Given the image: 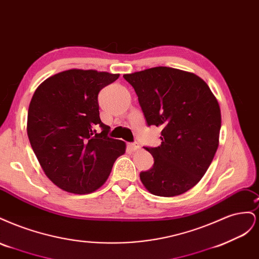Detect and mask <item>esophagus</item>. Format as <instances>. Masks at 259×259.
I'll return each mask as SVG.
<instances>
[{"mask_svg": "<svg viewBox=\"0 0 259 259\" xmlns=\"http://www.w3.org/2000/svg\"><path fill=\"white\" fill-rule=\"evenodd\" d=\"M127 148L131 151H136L139 149V145L136 143H130V144H127Z\"/></svg>", "mask_w": 259, "mask_h": 259, "instance_id": "obj_1", "label": "esophagus"}]
</instances>
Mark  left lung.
<instances>
[{
  "instance_id": "1",
  "label": "left lung",
  "mask_w": 259,
  "mask_h": 259,
  "mask_svg": "<svg viewBox=\"0 0 259 259\" xmlns=\"http://www.w3.org/2000/svg\"><path fill=\"white\" fill-rule=\"evenodd\" d=\"M123 77L134 88L147 124L163 127L161 145L146 148L154 164L140 180L159 197L185 193L204 176L217 151L222 114L216 97L200 76L175 68Z\"/></svg>"
}]
</instances>
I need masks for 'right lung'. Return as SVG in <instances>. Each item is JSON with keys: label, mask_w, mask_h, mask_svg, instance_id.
I'll use <instances>...</instances> for the list:
<instances>
[{"label": "right lung", "mask_w": 259, "mask_h": 259, "mask_svg": "<svg viewBox=\"0 0 259 259\" xmlns=\"http://www.w3.org/2000/svg\"><path fill=\"white\" fill-rule=\"evenodd\" d=\"M119 76L71 69L46 79L34 92L28 137L45 175L60 189L76 194L97 190L125 152L124 142L108 137L110 127L101 122L98 106L99 92Z\"/></svg>", "instance_id": "1"}]
</instances>
